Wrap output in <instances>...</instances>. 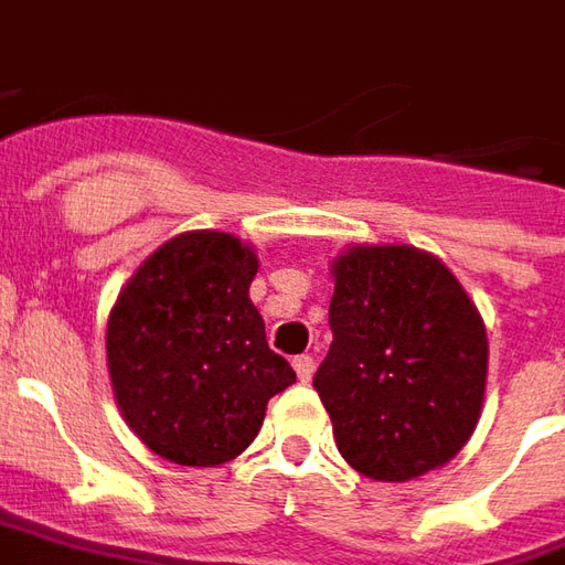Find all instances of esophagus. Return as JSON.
<instances>
[{
    "label": "esophagus",
    "instance_id": "1",
    "mask_svg": "<svg viewBox=\"0 0 565 565\" xmlns=\"http://www.w3.org/2000/svg\"><path fill=\"white\" fill-rule=\"evenodd\" d=\"M291 367H295V373H298L300 382H310L312 373H316V361H312L310 355H298L295 361H291Z\"/></svg>",
    "mask_w": 565,
    "mask_h": 565
}]
</instances>
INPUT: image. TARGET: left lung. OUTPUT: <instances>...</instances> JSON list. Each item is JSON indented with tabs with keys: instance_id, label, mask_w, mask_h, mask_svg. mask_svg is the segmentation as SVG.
Listing matches in <instances>:
<instances>
[{
	"instance_id": "left-lung-1",
	"label": "left lung",
	"mask_w": 565,
	"mask_h": 565,
	"mask_svg": "<svg viewBox=\"0 0 565 565\" xmlns=\"http://www.w3.org/2000/svg\"><path fill=\"white\" fill-rule=\"evenodd\" d=\"M333 343L312 376L345 463L376 481L446 467L476 430L488 333L436 255L349 246L333 258Z\"/></svg>"
}]
</instances>
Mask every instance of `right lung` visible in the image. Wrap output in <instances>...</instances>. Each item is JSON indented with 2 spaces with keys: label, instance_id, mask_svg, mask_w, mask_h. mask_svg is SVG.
I'll use <instances>...</instances> for the list:
<instances>
[{
  "label": "right lung",
  "instance_id": "1",
  "mask_svg": "<svg viewBox=\"0 0 565 565\" xmlns=\"http://www.w3.org/2000/svg\"><path fill=\"white\" fill-rule=\"evenodd\" d=\"M255 274L258 255L234 234H177L135 270L110 310L119 413L171 463L234 460L262 430L267 401L295 382L249 300Z\"/></svg>",
  "mask_w": 565,
  "mask_h": 565
}]
</instances>
